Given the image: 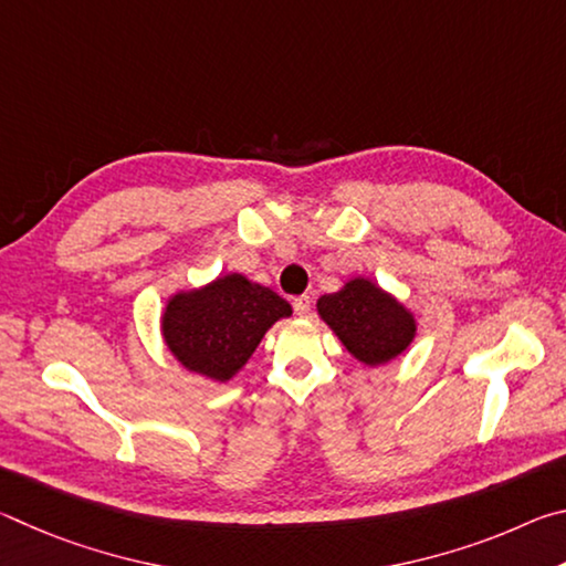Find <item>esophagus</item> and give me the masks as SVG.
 <instances>
[{
  "label": "esophagus",
  "mask_w": 566,
  "mask_h": 566,
  "mask_svg": "<svg viewBox=\"0 0 566 566\" xmlns=\"http://www.w3.org/2000/svg\"><path fill=\"white\" fill-rule=\"evenodd\" d=\"M292 306H294V312H296V314H300V317H306V314H310V310H312V296H310V294L294 296V302H292Z\"/></svg>",
  "instance_id": "34e87169"
}]
</instances>
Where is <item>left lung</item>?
<instances>
[{
	"label": "left lung",
	"mask_w": 566,
	"mask_h": 566,
	"mask_svg": "<svg viewBox=\"0 0 566 566\" xmlns=\"http://www.w3.org/2000/svg\"><path fill=\"white\" fill-rule=\"evenodd\" d=\"M317 312L352 357L367 367L399 357L417 334L415 314L364 276H354L339 292L319 296Z\"/></svg>",
	"instance_id": "1"
}]
</instances>
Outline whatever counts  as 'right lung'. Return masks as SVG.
Masks as SVG:
<instances>
[{"label":"right lung","instance_id":"obj_1","mask_svg":"<svg viewBox=\"0 0 566 566\" xmlns=\"http://www.w3.org/2000/svg\"><path fill=\"white\" fill-rule=\"evenodd\" d=\"M290 314V302L270 286L232 272L199 290L169 296L161 337L185 369L229 381L252 357L266 329Z\"/></svg>","mask_w":566,"mask_h":566}]
</instances>
